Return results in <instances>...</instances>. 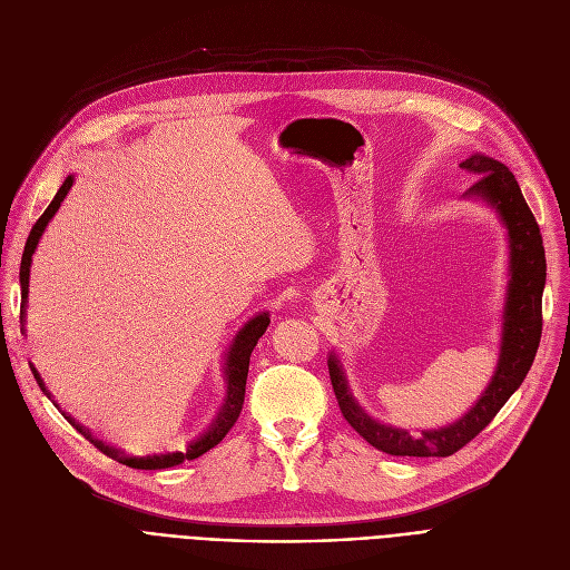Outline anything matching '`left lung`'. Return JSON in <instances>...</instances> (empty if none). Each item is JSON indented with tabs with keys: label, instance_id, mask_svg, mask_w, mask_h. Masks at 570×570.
Segmentation results:
<instances>
[{
	"label": "left lung",
	"instance_id": "obj_1",
	"mask_svg": "<svg viewBox=\"0 0 570 570\" xmlns=\"http://www.w3.org/2000/svg\"><path fill=\"white\" fill-rule=\"evenodd\" d=\"M462 168L478 175L464 191L466 200H481L505 228L508 243V284L501 314V344L494 374L481 397L455 423L434 430L411 432L385 425L370 415L351 393L340 355L331 351L327 370L340 409L348 425L376 451L402 458H448L458 453L478 432H483L499 409L522 385L538 351L543 331V288H546V249L541 228L520 191L515 175L501 161L481 153L462 161Z\"/></svg>",
	"mask_w": 570,
	"mask_h": 570
}]
</instances>
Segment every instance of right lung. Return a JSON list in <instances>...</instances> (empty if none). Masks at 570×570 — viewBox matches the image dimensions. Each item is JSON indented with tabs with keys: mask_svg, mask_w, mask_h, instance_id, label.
I'll return each instance as SVG.
<instances>
[{
	"mask_svg": "<svg viewBox=\"0 0 570 570\" xmlns=\"http://www.w3.org/2000/svg\"><path fill=\"white\" fill-rule=\"evenodd\" d=\"M76 183V175H69L62 187L57 189L55 198L50 200V205L46 207V213L41 215V219L32 226V233H29L27 237V245H24V252H22V263H20V323L24 325V309H27V295H29V269H32V256L37 252V245L39 239L43 235V230L48 228L50 219L55 217V213L59 209V205H62V200L67 198V194L71 191ZM269 325V312H258L256 316H252L239 331L235 333L233 342L228 344L226 353H224V381H226V395H224V402L219 406V411L215 413L213 423H209L203 434H198L194 441L187 443L185 451H175V453H164V455H147V458H129L125 451H119V448L115 445H108L104 443L101 439H95L92 432H89L87 428H82L80 423H76L71 415L65 413L67 421L85 436L89 439V443H95L101 453H106L108 458L122 462L131 469H147V471H155V469H168V466H177L183 464L185 460H196L200 458L203 453H207L209 448H215L226 434L228 430L235 425L239 411H243V402H245V385H247V374H249V357H252V351L254 346L258 344V340L263 337V333L267 331ZM24 331V327H22ZM32 374L39 383L41 391L48 395L50 400V393L48 387L41 379V374L37 372V367L32 365Z\"/></svg>",
	"mask_w": 570,
	"mask_h": 570,
	"instance_id": "add662e5",
	"label": "right lung"
}]
</instances>
